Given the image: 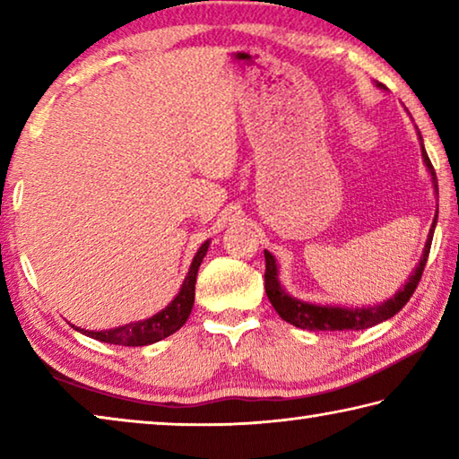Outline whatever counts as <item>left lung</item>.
Segmentation results:
<instances>
[{"label": "left lung", "instance_id": "obj_1", "mask_svg": "<svg viewBox=\"0 0 459 459\" xmlns=\"http://www.w3.org/2000/svg\"><path fill=\"white\" fill-rule=\"evenodd\" d=\"M380 87H383V84H380ZM421 147H423V143H421ZM423 161H425V166L429 168L435 192H437V178H435V169L431 166V160L427 158L425 147H423ZM435 222H437V214H435V219H433L429 238H427L423 257H421V261H419L415 273L409 277V281L403 285L401 291L394 293V298L386 299L385 304H378L375 307H351L348 309V307H332V306H314V304H306V301L291 298V295H287L283 291L281 283H279L273 255L265 251V291H267L271 306L275 307V312L281 316L285 322H290L304 330H364V328H370V325H377L380 322L388 320V317H393L394 314L401 312L403 306L407 304V301L411 299V295H413V291L417 290L419 281H421L425 263H427V257H429Z\"/></svg>", "mask_w": 459, "mask_h": 459}]
</instances>
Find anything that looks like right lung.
Returning a JSON list of instances; mask_svg holds the SVG:
<instances>
[{"mask_svg": "<svg viewBox=\"0 0 459 459\" xmlns=\"http://www.w3.org/2000/svg\"><path fill=\"white\" fill-rule=\"evenodd\" d=\"M208 251V240L204 245L198 248L196 257H194L188 275H186L180 293L176 295L172 304H169L166 309H161L152 317H147L143 322H131L121 325V328L115 330H103V332H84L79 330L87 336L107 342V344H119V346H145V344H153V342H160L168 338L169 333H174L182 328L188 320V316L192 312L194 306V285H196V273L202 259Z\"/></svg>", "mask_w": 459, "mask_h": 459, "instance_id": "obj_1", "label": "right lung"}]
</instances>
